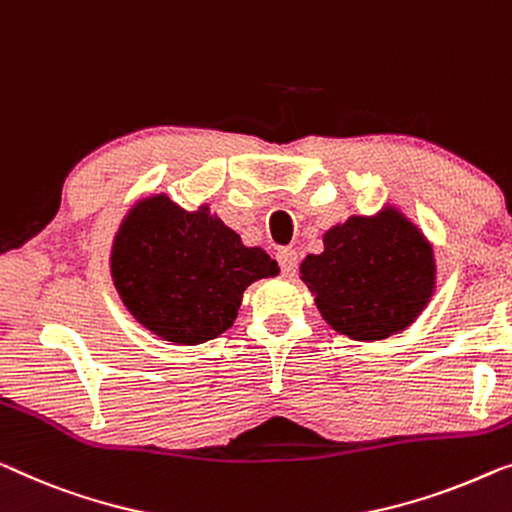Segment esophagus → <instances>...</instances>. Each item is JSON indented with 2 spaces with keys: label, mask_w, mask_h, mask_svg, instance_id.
<instances>
[{
  "label": "esophagus",
  "mask_w": 512,
  "mask_h": 512,
  "mask_svg": "<svg viewBox=\"0 0 512 512\" xmlns=\"http://www.w3.org/2000/svg\"><path fill=\"white\" fill-rule=\"evenodd\" d=\"M276 259H278V264H280L282 276H287V278L294 276L296 266H299V255H296V250H292V248L280 250V253L276 255Z\"/></svg>",
  "instance_id": "obj_1"
}]
</instances>
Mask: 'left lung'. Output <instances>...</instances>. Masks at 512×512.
<instances>
[{
	"label": "left lung",
	"mask_w": 512,
	"mask_h": 512,
	"mask_svg": "<svg viewBox=\"0 0 512 512\" xmlns=\"http://www.w3.org/2000/svg\"><path fill=\"white\" fill-rule=\"evenodd\" d=\"M301 276L335 331L370 342L400 333L421 315L432 296L434 259L423 234L386 209L326 232L324 253L305 257Z\"/></svg>",
	"instance_id": "1"
}]
</instances>
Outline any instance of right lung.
I'll list each match as a JSON object with an SVG mask.
<instances>
[{"label":"right lung","instance_id":"1","mask_svg":"<svg viewBox=\"0 0 512 512\" xmlns=\"http://www.w3.org/2000/svg\"><path fill=\"white\" fill-rule=\"evenodd\" d=\"M276 273L262 248L243 246L207 207L188 213L165 195L137 204L112 248L114 285L126 308L179 345L218 338L250 282Z\"/></svg>","mask_w":512,"mask_h":512}]
</instances>
